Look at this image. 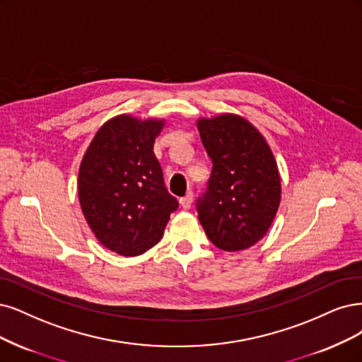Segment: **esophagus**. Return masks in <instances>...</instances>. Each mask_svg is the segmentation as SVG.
Returning <instances> with one entry per match:
<instances>
[{
	"label": "esophagus",
	"mask_w": 362,
	"mask_h": 362,
	"mask_svg": "<svg viewBox=\"0 0 362 362\" xmlns=\"http://www.w3.org/2000/svg\"><path fill=\"white\" fill-rule=\"evenodd\" d=\"M180 204L184 209H190L192 208V204H193V193L189 192L184 197L180 199Z\"/></svg>",
	"instance_id": "obj_1"
}]
</instances>
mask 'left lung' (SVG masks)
Here are the masks:
<instances>
[{
  "label": "left lung",
  "mask_w": 362,
  "mask_h": 362,
  "mask_svg": "<svg viewBox=\"0 0 362 362\" xmlns=\"http://www.w3.org/2000/svg\"><path fill=\"white\" fill-rule=\"evenodd\" d=\"M197 129L213 163L196 201L199 221L221 250H244L264 238L277 214L281 184L276 158L264 136L238 115L202 118Z\"/></svg>",
  "instance_id": "8db88e82"
}]
</instances>
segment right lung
<instances>
[{"mask_svg":"<svg viewBox=\"0 0 362 362\" xmlns=\"http://www.w3.org/2000/svg\"><path fill=\"white\" fill-rule=\"evenodd\" d=\"M163 121L119 115L105 122L79 169V202L91 230L109 250L138 256L163 236L178 201L154 156Z\"/></svg>","mask_w":362,"mask_h":362,"instance_id":"add662e5","label":"right lung"}]
</instances>
